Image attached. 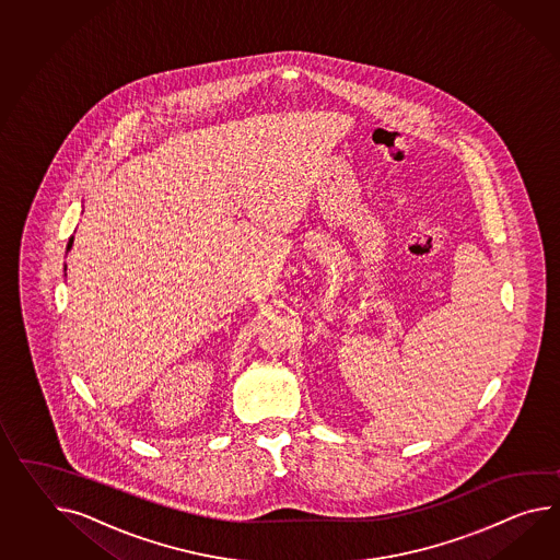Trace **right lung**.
Wrapping results in <instances>:
<instances>
[{"instance_id": "right-lung-1", "label": "right lung", "mask_w": 560, "mask_h": 560, "mask_svg": "<svg viewBox=\"0 0 560 560\" xmlns=\"http://www.w3.org/2000/svg\"><path fill=\"white\" fill-rule=\"evenodd\" d=\"M72 243H74V236H70L69 245H67V253H69L70 248H72Z\"/></svg>"}]
</instances>
